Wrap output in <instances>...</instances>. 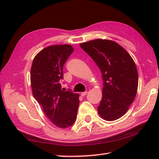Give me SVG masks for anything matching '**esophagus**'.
Segmentation results:
<instances>
[{"label":"esophagus","instance_id":"1","mask_svg":"<svg viewBox=\"0 0 159 159\" xmlns=\"http://www.w3.org/2000/svg\"><path fill=\"white\" fill-rule=\"evenodd\" d=\"M87 93H88V92H83V93H80V95H81L82 97H84V96L87 95Z\"/></svg>","mask_w":159,"mask_h":159}]
</instances>
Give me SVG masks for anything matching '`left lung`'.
<instances>
[{"label":"left lung","mask_w":159,"mask_h":159,"mask_svg":"<svg viewBox=\"0 0 159 159\" xmlns=\"http://www.w3.org/2000/svg\"><path fill=\"white\" fill-rule=\"evenodd\" d=\"M100 70L103 79L102 98L98 111L106 120L123 116L135 98L138 74L133 58L119 44L95 39L80 44Z\"/></svg>","instance_id":"1"}]
</instances>
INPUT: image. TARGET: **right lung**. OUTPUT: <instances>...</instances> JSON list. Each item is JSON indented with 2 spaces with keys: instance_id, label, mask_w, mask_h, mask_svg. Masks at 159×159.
I'll return each mask as SVG.
<instances>
[{
  "instance_id": "1",
  "label": "right lung",
  "mask_w": 159,
  "mask_h": 159,
  "mask_svg": "<svg viewBox=\"0 0 159 159\" xmlns=\"http://www.w3.org/2000/svg\"><path fill=\"white\" fill-rule=\"evenodd\" d=\"M74 52L71 45H54L35 56L31 68L32 93L53 124L66 128L74 124L79 106V95L61 89L63 66Z\"/></svg>"
}]
</instances>
